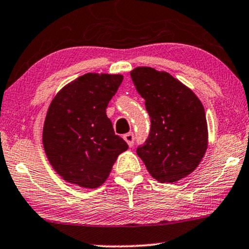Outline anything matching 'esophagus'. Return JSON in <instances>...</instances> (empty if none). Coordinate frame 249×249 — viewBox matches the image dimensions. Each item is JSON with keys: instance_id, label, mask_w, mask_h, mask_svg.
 <instances>
[{"instance_id": "1", "label": "esophagus", "mask_w": 249, "mask_h": 249, "mask_svg": "<svg viewBox=\"0 0 249 249\" xmlns=\"http://www.w3.org/2000/svg\"><path fill=\"white\" fill-rule=\"evenodd\" d=\"M124 140L127 142V144L130 145V147H132V145L134 144V140H135V138H134V134L132 133V132H130V133H126L124 135Z\"/></svg>"}]
</instances>
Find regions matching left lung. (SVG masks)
<instances>
[{
	"instance_id": "1",
	"label": "left lung",
	"mask_w": 249,
	"mask_h": 249,
	"mask_svg": "<svg viewBox=\"0 0 249 249\" xmlns=\"http://www.w3.org/2000/svg\"><path fill=\"white\" fill-rule=\"evenodd\" d=\"M131 77L144 99L150 133L137 149L151 177L173 183L196 170L208 145L204 106L188 86L166 71L137 67Z\"/></svg>"
}]
</instances>
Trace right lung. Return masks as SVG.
<instances>
[{"mask_svg": "<svg viewBox=\"0 0 249 249\" xmlns=\"http://www.w3.org/2000/svg\"><path fill=\"white\" fill-rule=\"evenodd\" d=\"M122 82L119 74L88 72L64 86L50 104L43 147L53 170L69 183L100 187L127 150L106 114Z\"/></svg>", "mask_w": 249, "mask_h": 249, "instance_id": "1", "label": "right lung"}]
</instances>
